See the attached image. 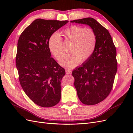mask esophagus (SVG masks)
Returning a JSON list of instances; mask_svg holds the SVG:
<instances>
[{
  "mask_svg": "<svg viewBox=\"0 0 133 133\" xmlns=\"http://www.w3.org/2000/svg\"><path fill=\"white\" fill-rule=\"evenodd\" d=\"M65 72L66 74H70L71 73V71L69 69H66L65 70Z\"/></svg>",
  "mask_w": 133,
  "mask_h": 133,
  "instance_id": "obj_1",
  "label": "esophagus"
}]
</instances>
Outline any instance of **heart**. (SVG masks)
<instances>
[{
  "mask_svg": "<svg viewBox=\"0 0 133 133\" xmlns=\"http://www.w3.org/2000/svg\"><path fill=\"white\" fill-rule=\"evenodd\" d=\"M66 41L71 43L69 54L61 56L64 53L62 39L57 33L52 34L48 41V48L51 53L63 66L75 67L89 59L93 54L96 45V35L91 28L73 25L63 31Z\"/></svg>",
  "mask_w": 133,
  "mask_h": 133,
  "instance_id": "1",
  "label": "heart"
}]
</instances>
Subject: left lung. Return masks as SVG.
<instances>
[{"label": "left lung", "instance_id": "8db88e82", "mask_svg": "<svg viewBox=\"0 0 133 133\" xmlns=\"http://www.w3.org/2000/svg\"><path fill=\"white\" fill-rule=\"evenodd\" d=\"M70 22L89 25L96 35L91 57L72 72L80 102L95 105L105 99L112 89L117 71L116 48L109 32L95 19L86 18Z\"/></svg>", "mask_w": 133, "mask_h": 133}]
</instances>
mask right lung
<instances>
[{"label":"right lung","mask_w":133,"mask_h":133,"mask_svg":"<svg viewBox=\"0 0 133 133\" xmlns=\"http://www.w3.org/2000/svg\"><path fill=\"white\" fill-rule=\"evenodd\" d=\"M68 21L37 19L20 35L16 56L19 79L24 91L37 105L53 107L61 99L65 69L51 57L50 36Z\"/></svg>","instance_id":"obj_1"}]
</instances>
